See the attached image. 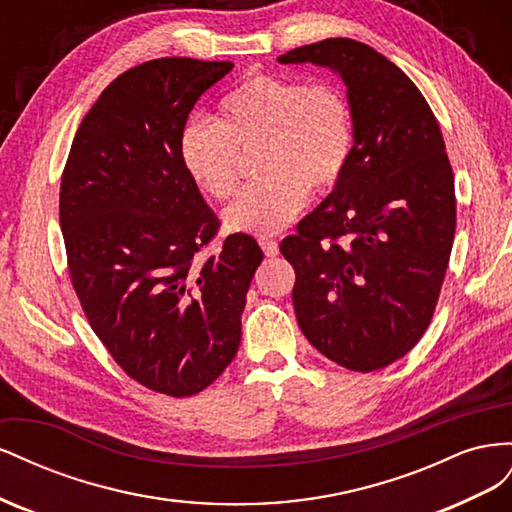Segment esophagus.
Masks as SVG:
<instances>
[{"instance_id": "obj_1", "label": "esophagus", "mask_w": 512, "mask_h": 512, "mask_svg": "<svg viewBox=\"0 0 512 512\" xmlns=\"http://www.w3.org/2000/svg\"><path fill=\"white\" fill-rule=\"evenodd\" d=\"M258 243H260V247H262V252H265V256L273 258V256L280 254V245H277V241H275V239L260 237V239H258Z\"/></svg>"}]
</instances>
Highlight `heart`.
Segmentation results:
<instances>
[{"label": "heart", "mask_w": 512, "mask_h": 512, "mask_svg": "<svg viewBox=\"0 0 512 512\" xmlns=\"http://www.w3.org/2000/svg\"><path fill=\"white\" fill-rule=\"evenodd\" d=\"M254 181L224 211L232 232L271 235L344 177L354 149L352 113L333 83L254 74L220 104V123L194 119L181 132L185 173L209 196L237 190L239 151L258 149Z\"/></svg>", "instance_id": "b5f03b06"}]
</instances>
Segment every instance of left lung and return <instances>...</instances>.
<instances>
[{
	"mask_svg": "<svg viewBox=\"0 0 512 512\" xmlns=\"http://www.w3.org/2000/svg\"><path fill=\"white\" fill-rule=\"evenodd\" d=\"M346 85L354 149L344 177L280 243L307 342L352 371L408 354L427 331L455 239L453 168L436 117L393 61L350 38L277 57Z\"/></svg>",
	"mask_w": 512,
	"mask_h": 512,
	"instance_id": "8db88e82",
	"label": "left lung"
}]
</instances>
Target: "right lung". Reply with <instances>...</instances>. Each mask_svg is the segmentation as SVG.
Segmentation results:
<instances>
[{"label": "right lung", "mask_w": 512, "mask_h": 512, "mask_svg": "<svg viewBox=\"0 0 512 512\" xmlns=\"http://www.w3.org/2000/svg\"><path fill=\"white\" fill-rule=\"evenodd\" d=\"M230 70L162 57L123 72L81 121L61 177L59 224L91 329L130 378L170 397L207 389L235 359L262 262L243 232L196 258L220 222L179 156L194 104Z\"/></svg>", "instance_id": "add662e5"}]
</instances>
